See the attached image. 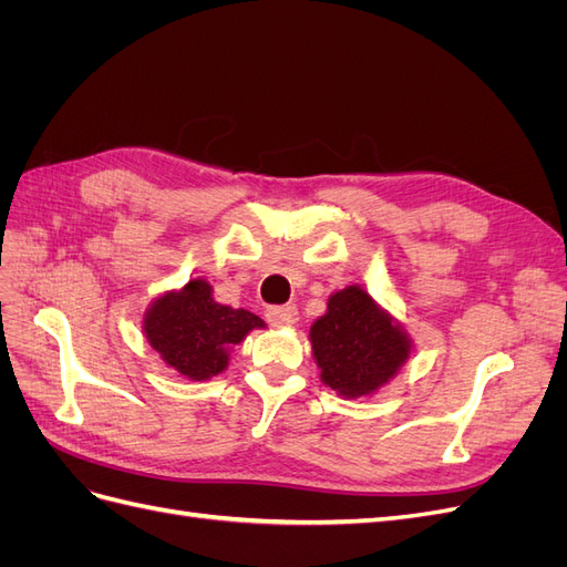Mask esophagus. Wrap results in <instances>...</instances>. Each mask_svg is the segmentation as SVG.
<instances>
[{
  "mask_svg": "<svg viewBox=\"0 0 567 567\" xmlns=\"http://www.w3.org/2000/svg\"><path fill=\"white\" fill-rule=\"evenodd\" d=\"M267 321L271 326H279V329H288V326L298 323V307L296 305H281V307H269Z\"/></svg>",
  "mask_w": 567,
  "mask_h": 567,
  "instance_id": "esophagus-1",
  "label": "esophagus"
}]
</instances>
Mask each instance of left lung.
Masks as SVG:
<instances>
[{
	"mask_svg": "<svg viewBox=\"0 0 567 567\" xmlns=\"http://www.w3.org/2000/svg\"><path fill=\"white\" fill-rule=\"evenodd\" d=\"M310 342L321 383L346 400L379 392L411 354L402 323L362 286L336 290L326 315L312 323Z\"/></svg>",
	"mask_w": 567,
	"mask_h": 567,
	"instance_id": "obj_1",
	"label": "left lung"
}]
</instances>
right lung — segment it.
Masks as SVG:
<instances>
[{
	"label": "right lung",
	"mask_w": 567,
	"mask_h": 567,
	"mask_svg": "<svg viewBox=\"0 0 567 567\" xmlns=\"http://www.w3.org/2000/svg\"><path fill=\"white\" fill-rule=\"evenodd\" d=\"M252 329H265V321L248 310L215 302L213 286L205 279L167 290L144 315L148 346L188 381H210L225 371L234 346Z\"/></svg>",
	"instance_id": "obj_1"
}]
</instances>
